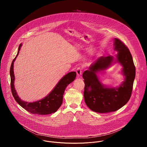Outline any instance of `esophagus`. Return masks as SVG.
Here are the masks:
<instances>
[{
	"mask_svg": "<svg viewBox=\"0 0 147 147\" xmlns=\"http://www.w3.org/2000/svg\"><path fill=\"white\" fill-rule=\"evenodd\" d=\"M76 73H77L78 77H79V76L82 74V69H81L80 67H78V68H77V70H76Z\"/></svg>",
	"mask_w": 147,
	"mask_h": 147,
	"instance_id": "1",
	"label": "esophagus"
}]
</instances>
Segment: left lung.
<instances>
[{
  "mask_svg": "<svg viewBox=\"0 0 147 147\" xmlns=\"http://www.w3.org/2000/svg\"><path fill=\"white\" fill-rule=\"evenodd\" d=\"M115 49L118 52L116 62L123 66L125 80L119 88H106L99 81L96 73L105 70L113 62L111 56L100 57L89 70L83 74L84 79V97L86 105L92 111L108 113L118 110L126 105L131 96L136 68L131 52L126 45L119 38H115ZM90 88L91 90H89Z\"/></svg>",
  "mask_w": 147,
  "mask_h": 147,
  "instance_id": "obj_1",
  "label": "left lung"
}]
</instances>
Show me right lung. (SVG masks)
<instances>
[{
  "label": "right lung",
  "instance_id": "1",
  "mask_svg": "<svg viewBox=\"0 0 147 147\" xmlns=\"http://www.w3.org/2000/svg\"><path fill=\"white\" fill-rule=\"evenodd\" d=\"M21 44L19 45L18 54L11 64L10 75L11 78L10 87L12 94L16 101L28 112L38 115H49L56 112L60 107L63 102V96L65 89L68 84L71 83L76 78V73L72 71L68 73L61 79L58 83L46 98L34 102L24 101L17 95L14 88V77L13 66L14 62L19 53Z\"/></svg>",
  "mask_w": 147,
  "mask_h": 147
}]
</instances>
